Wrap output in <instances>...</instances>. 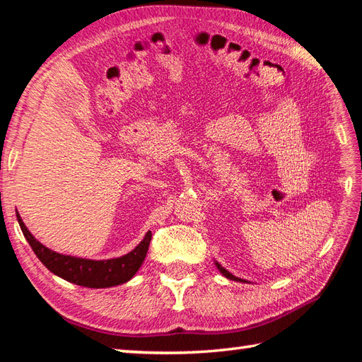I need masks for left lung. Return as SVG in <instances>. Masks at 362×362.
Segmentation results:
<instances>
[{
  "label": "left lung",
  "instance_id": "8db88e82",
  "mask_svg": "<svg viewBox=\"0 0 362 362\" xmlns=\"http://www.w3.org/2000/svg\"><path fill=\"white\" fill-rule=\"evenodd\" d=\"M215 267L216 268H218V271L221 272V274L224 276V277H226V279H230V280H235V282H243V284H246L247 282V280H245V279H240V277H235L234 274H230V272L226 269V268H223L221 267V264L218 263V262H215Z\"/></svg>",
  "mask_w": 362,
  "mask_h": 362
}]
</instances>
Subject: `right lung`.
I'll return each mask as SVG.
<instances>
[{
	"instance_id": "add662e5",
	"label": "right lung",
	"mask_w": 362,
	"mask_h": 362,
	"mask_svg": "<svg viewBox=\"0 0 362 362\" xmlns=\"http://www.w3.org/2000/svg\"><path fill=\"white\" fill-rule=\"evenodd\" d=\"M17 220L23 230V235L26 237L32 251L35 252L38 260L42 262L52 274L65 279L66 282L86 288H110L128 282V280H130L142 267L151 240V232L148 230L146 237L142 238V242L136 246L132 252H128L122 257L107 260L82 259V257L66 255L52 251V249L45 246L43 243H40L38 240L30 234V230L26 228V224L23 223L18 212Z\"/></svg>"
}]
</instances>
